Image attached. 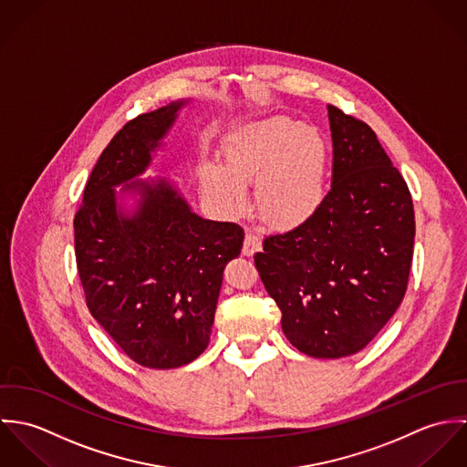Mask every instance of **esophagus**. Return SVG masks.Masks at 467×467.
I'll return each mask as SVG.
<instances>
[{
    "instance_id": "34e87169",
    "label": "esophagus",
    "mask_w": 467,
    "mask_h": 467,
    "mask_svg": "<svg viewBox=\"0 0 467 467\" xmlns=\"http://www.w3.org/2000/svg\"><path fill=\"white\" fill-rule=\"evenodd\" d=\"M259 250H261V239H259L255 234L248 232L246 237H244V244H243V255L252 257V255H255Z\"/></svg>"
}]
</instances>
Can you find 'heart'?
Returning a JSON list of instances; mask_svg holds the SVG:
<instances>
[{"label": "heart", "mask_w": 467, "mask_h": 467, "mask_svg": "<svg viewBox=\"0 0 467 467\" xmlns=\"http://www.w3.org/2000/svg\"><path fill=\"white\" fill-rule=\"evenodd\" d=\"M223 156L224 165L202 167L201 183L224 213L248 208V183H255L259 213L275 230L300 228L320 212L329 171V143L320 130L269 117L232 134Z\"/></svg>", "instance_id": "1"}]
</instances>
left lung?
<instances>
[{
    "mask_svg": "<svg viewBox=\"0 0 467 467\" xmlns=\"http://www.w3.org/2000/svg\"><path fill=\"white\" fill-rule=\"evenodd\" d=\"M333 187L304 226L269 235L255 266L300 352H359L394 317L408 285L415 215L410 191L376 133L327 106Z\"/></svg>",
    "mask_w": 467,
    "mask_h": 467,
    "instance_id": "1",
    "label": "left lung"
}]
</instances>
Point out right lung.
<instances>
[{
    "label": "right lung",
    "instance_id": "right-lung-1",
    "mask_svg": "<svg viewBox=\"0 0 467 467\" xmlns=\"http://www.w3.org/2000/svg\"><path fill=\"white\" fill-rule=\"evenodd\" d=\"M187 104L143 113L115 134L73 221L91 317L138 365L163 370L208 347L223 271L244 241L239 224L192 212L171 180H140ZM128 197L133 209L123 206Z\"/></svg>",
    "mask_w": 467,
    "mask_h": 467
}]
</instances>
